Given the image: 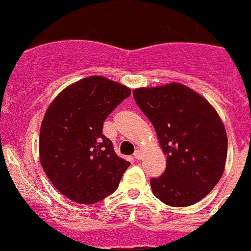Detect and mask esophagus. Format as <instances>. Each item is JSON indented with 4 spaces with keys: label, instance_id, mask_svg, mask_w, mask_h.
Returning <instances> with one entry per match:
<instances>
[{
    "label": "esophagus",
    "instance_id": "esophagus-1",
    "mask_svg": "<svg viewBox=\"0 0 251 251\" xmlns=\"http://www.w3.org/2000/svg\"><path fill=\"white\" fill-rule=\"evenodd\" d=\"M142 152H141L140 150H137L135 152V154H133V157H135V159H137V160H140V159H142Z\"/></svg>",
    "mask_w": 251,
    "mask_h": 251
}]
</instances>
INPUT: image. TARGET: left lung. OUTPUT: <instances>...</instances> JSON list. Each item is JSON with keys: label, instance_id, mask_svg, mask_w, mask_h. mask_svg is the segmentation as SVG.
Masks as SVG:
<instances>
[{"label": "left lung", "instance_id": "8db88e82", "mask_svg": "<svg viewBox=\"0 0 251 251\" xmlns=\"http://www.w3.org/2000/svg\"><path fill=\"white\" fill-rule=\"evenodd\" d=\"M133 98L167 155L164 174L151 179L155 198L174 207L202 200L220 181L227 159V132L216 109L176 82L137 88Z\"/></svg>", "mask_w": 251, "mask_h": 251}]
</instances>
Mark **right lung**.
<instances>
[{"instance_id":"obj_1","label":"right lung","mask_w":251,"mask_h":251,"mask_svg":"<svg viewBox=\"0 0 251 251\" xmlns=\"http://www.w3.org/2000/svg\"><path fill=\"white\" fill-rule=\"evenodd\" d=\"M131 89L103 76L70 84L48 106L40 126L39 157L49 180L82 205L104 200L118 189L130 163L103 135L109 114Z\"/></svg>"}]
</instances>
